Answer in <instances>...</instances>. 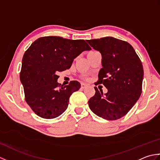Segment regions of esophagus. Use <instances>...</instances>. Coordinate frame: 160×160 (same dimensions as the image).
<instances>
[{"mask_svg": "<svg viewBox=\"0 0 160 160\" xmlns=\"http://www.w3.org/2000/svg\"><path fill=\"white\" fill-rule=\"evenodd\" d=\"M87 86V84H85V83H81V88H82V89H84V88H85Z\"/></svg>", "mask_w": 160, "mask_h": 160, "instance_id": "obj_1", "label": "esophagus"}]
</instances>
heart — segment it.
<instances>
[{
    "label": "heart",
    "instance_id": "1",
    "mask_svg": "<svg viewBox=\"0 0 160 160\" xmlns=\"http://www.w3.org/2000/svg\"><path fill=\"white\" fill-rule=\"evenodd\" d=\"M93 52H89V53H93Z\"/></svg>",
    "mask_w": 160,
    "mask_h": 160
}]
</instances>
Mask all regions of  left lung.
Masks as SVG:
<instances>
[{
  "label": "left lung",
  "mask_w": 160,
  "mask_h": 160,
  "mask_svg": "<svg viewBox=\"0 0 160 160\" xmlns=\"http://www.w3.org/2000/svg\"><path fill=\"white\" fill-rule=\"evenodd\" d=\"M102 54V68L95 85L102 84L103 93L94 87L96 93L88 103L98 116L115 120L127 114L140 97L144 76L143 66L133 47L128 42L113 37L87 40Z\"/></svg>",
  "instance_id": "obj_1"
}]
</instances>
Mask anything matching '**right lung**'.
<instances>
[{"instance_id":"1","label":"right lung","mask_w":160,"mask_h":160,"mask_svg":"<svg viewBox=\"0 0 160 160\" xmlns=\"http://www.w3.org/2000/svg\"><path fill=\"white\" fill-rule=\"evenodd\" d=\"M91 47L84 40L45 36L33 42L24 54L20 73L25 101L39 117H58L69 104L71 95L80 84L71 81L60 86L58 73L69 69L73 60Z\"/></svg>"}]
</instances>
